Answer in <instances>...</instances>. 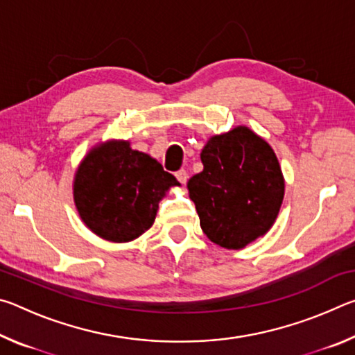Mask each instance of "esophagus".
<instances>
[{
    "label": "esophagus",
    "instance_id": "34e87169",
    "mask_svg": "<svg viewBox=\"0 0 355 355\" xmlns=\"http://www.w3.org/2000/svg\"><path fill=\"white\" fill-rule=\"evenodd\" d=\"M175 177H177V180L182 184H184L186 182H188V172H186L184 169H180L178 172H175Z\"/></svg>",
    "mask_w": 355,
    "mask_h": 355
}]
</instances>
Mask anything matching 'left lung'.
Here are the masks:
<instances>
[{
    "instance_id": "left-lung-1",
    "label": "left lung",
    "mask_w": 355,
    "mask_h": 355,
    "mask_svg": "<svg viewBox=\"0 0 355 355\" xmlns=\"http://www.w3.org/2000/svg\"><path fill=\"white\" fill-rule=\"evenodd\" d=\"M203 171L188 182L200 227L209 241L243 249L277 219L285 180L271 146L248 127L209 137Z\"/></svg>"
}]
</instances>
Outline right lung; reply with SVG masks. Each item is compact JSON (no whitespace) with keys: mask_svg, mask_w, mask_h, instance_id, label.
Segmentation results:
<instances>
[{"mask_svg":"<svg viewBox=\"0 0 355 355\" xmlns=\"http://www.w3.org/2000/svg\"><path fill=\"white\" fill-rule=\"evenodd\" d=\"M178 184L158 161L131 148L128 141H107L78 166L73 199L81 220L95 235L128 243L153 225L159 200Z\"/></svg>","mask_w":355,"mask_h":355,"instance_id":"1","label":"right lung"}]
</instances>
